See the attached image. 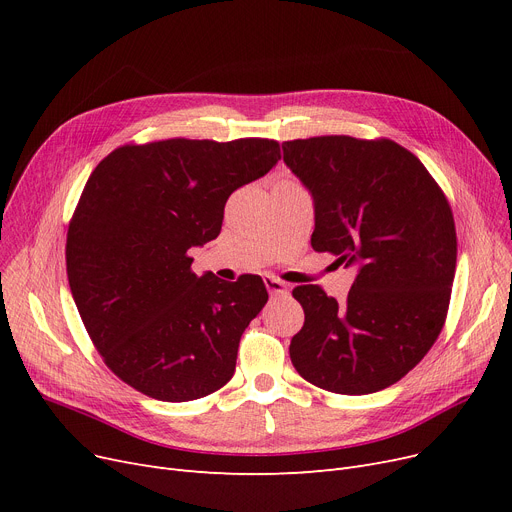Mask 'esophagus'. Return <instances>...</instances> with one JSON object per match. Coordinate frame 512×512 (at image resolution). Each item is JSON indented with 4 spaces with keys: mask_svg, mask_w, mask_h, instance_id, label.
<instances>
[{
    "mask_svg": "<svg viewBox=\"0 0 512 512\" xmlns=\"http://www.w3.org/2000/svg\"><path fill=\"white\" fill-rule=\"evenodd\" d=\"M263 282H265V288H267V292L272 294H288V284L286 282H282L280 278H276V276H263Z\"/></svg>",
    "mask_w": 512,
    "mask_h": 512,
    "instance_id": "esophagus-1",
    "label": "esophagus"
}]
</instances>
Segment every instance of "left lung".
Instances as JSON below:
<instances>
[{
	"mask_svg": "<svg viewBox=\"0 0 512 512\" xmlns=\"http://www.w3.org/2000/svg\"><path fill=\"white\" fill-rule=\"evenodd\" d=\"M313 197L311 247L357 267L344 303L297 286L305 324L290 340L301 378L336 394L396 384L442 332L456 270L450 205L421 161L394 141L346 134L282 143Z\"/></svg>",
	"mask_w": 512,
	"mask_h": 512,
	"instance_id": "left-lung-1",
	"label": "left lung"
}]
</instances>
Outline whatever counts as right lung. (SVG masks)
<instances>
[{"label":"right lung","mask_w":512,"mask_h":512,"mask_svg":"<svg viewBox=\"0 0 512 512\" xmlns=\"http://www.w3.org/2000/svg\"><path fill=\"white\" fill-rule=\"evenodd\" d=\"M278 159L270 139H168L118 147L89 176L68 226V282L105 365L134 390L186 402L230 382L267 290L251 274L197 276L188 249L218 236L228 197Z\"/></svg>","instance_id":"right-lung-1"}]
</instances>
